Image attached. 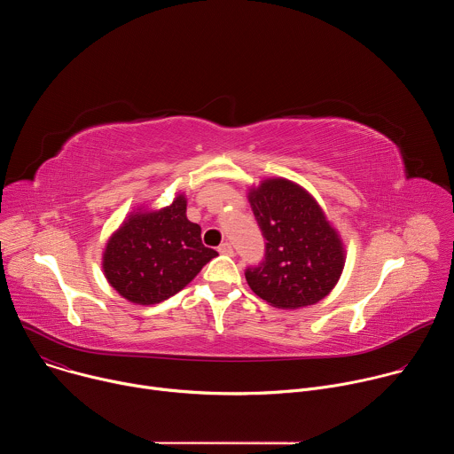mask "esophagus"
<instances>
[{
  "label": "esophagus",
  "mask_w": 454,
  "mask_h": 454,
  "mask_svg": "<svg viewBox=\"0 0 454 454\" xmlns=\"http://www.w3.org/2000/svg\"><path fill=\"white\" fill-rule=\"evenodd\" d=\"M219 253H221V254H233L231 244H230V242H223V244L219 246Z\"/></svg>",
  "instance_id": "34e87169"
}]
</instances>
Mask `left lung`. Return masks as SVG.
<instances>
[{
  "instance_id": "obj_1",
  "label": "left lung",
  "mask_w": 454,
  "mask_h": 454,
  "mask_svg": "<svg viewBox=\"0 0 454 454\" xmlns=\"http://www.w3.org/2000/svg\"><path fill=\"white\" fill-rule=\"evenodd\" d=\"M247 201L266 239V256L246 270L251 291L277 309L317 303L341 278L347 251L340 231L312 193L286 177L247 188Z\"/></svg>"
}]
</instances>
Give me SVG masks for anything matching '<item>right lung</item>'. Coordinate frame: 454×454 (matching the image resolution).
Listing matches in <instances>:
<instances>
[{"label": "right lung", "mask_w": 454, "mask_h": 454, "mask_svg": "<svg viewBox=\"0 0 454 454\" xmlns=\"http://www.w3.org/2000/svg\"><path fill=\"white\" fill-rule=\"evenodd\" d=\"M214 256L201 226L186 219L184 192H177L168 207L140 205L121 221L102 251V271L127 301L154 305L184 289Z\"/></svg>", "instance_id": "1"}]
</instances>
